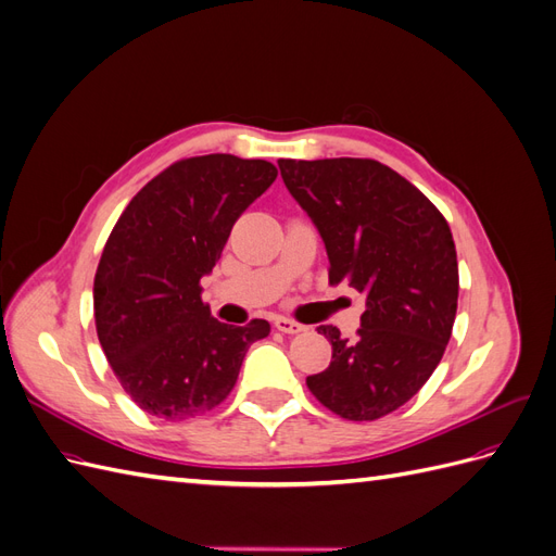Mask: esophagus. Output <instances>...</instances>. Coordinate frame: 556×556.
I'll return each mask as SVG.
<instances>
[{"label": "esophagus", "mask_w": 556, "mask_h": 556, "mask_svg": "<svg viewBox=\"0 0 556 556\" xmlns=\"http://www.w3.org/2000/svg\"><path fill=\"white\" fill-rule=\"evenodd\" d=\"M274 327H276L278 331H282V333H299V331H304V325L294 323V319H290V317H276V319H274Z\"/></svg>", "instance_id": "esophagus-1"}]
</instances>
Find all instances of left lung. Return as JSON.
<instances>
[{"instance_id":"1","label":"left lung","mask_w":556,"mask_h":556,"mask_svg":"<svg viewBox=\"0 0 556 556\" xmlns=\"http://www.w3.org/2000/svg\"><path fill=\"white\" fill-rule=\"evenodd\" d=\"M285 188L308 213L329 257V282L366 294L357 339L323 325L331 364L306 378L352 422L390 415L439 366L452 336L459 266L441 211L376 160H278Z\"/></svg>"}]
</instances>
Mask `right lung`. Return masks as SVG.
Here are the masks:
<instances>
[{"mask_svg":"<svg viewBox=\"0 0 556 556\" xmlns=\"http://www.w3.org/2000/svg\"><path fill=\"white\" fill-rule=\"evenodd\" d=\"M276 176L266 160H180L115 223L94 274L97 336L123 390L148 415L188 419L213 410L237 384L248 348L271 331L266 319L217 323L199 280Z\"/></svg>","mask_w":556,"mask_h":556,"instance_id":"add662e5","label":"right lung"}]
</instances>
